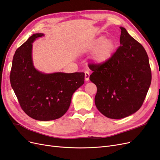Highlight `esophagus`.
I'll use <instances>...</instances> for the list:
<instances>
[{"instance_id": "esophagus-1", "label": "esophagus", "mask_w": 160, "mask_h": 160, "mask_svg": "<svg viewBox=\"0 0 160 160\" xmlns=\"http://www.w3.org/2000/svg\"><path fill=\"white\" fill-rule=\"evenodd\" d=\"M85 81L89 80V72L88 71H85Z\"/></svg>"}]
</instances>
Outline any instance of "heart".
I'll return each instance as SVG.
<instances>
[{
    "label": "heart",
    "mask_w": 160,
    "mask_h": 160,
    "mask_svg": "<svg viewBox=\"0 0 160 160\" xmlns=\"http://www.w3.org/2000/svg\"><path fill=\"white\" fill-rule=\"evenodd\" d=\"M115 42L108 38L101 37L87 48V51H93V59L97 63H103L111 57L115 49Z\"/></svg>",
    "instance_id": "b5f03b06"
}]
</instances>
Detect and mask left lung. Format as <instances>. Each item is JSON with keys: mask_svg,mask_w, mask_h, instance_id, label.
<instances>
[{"mask_svg": "<svg viewBox=\"0 0 160 160\" xmlns=\"http://www.w3.org/2000/svg\"><path fill=\"white\" fill-rule=\"evenodd\" d=\"M120 46L103 63H89L97 86V108L111 119L126 118L138 111L152 81L149 58L143 47L120 27Z\"/></svg>", "mask_w": 160, "mask_h": 160, "instance_id": "8db88e82", "label": "left lung"}]
</instances>
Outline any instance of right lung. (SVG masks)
<instances>
[{"label":"right lung","instance_id":"obj_1","mask_svg":"<svg viewBox=\"0 0 160 160\" xmlns=\"http://www.w3.org/2000/svg\"><path fill=\"white\" fill-rule=\"evenodd\" d=\"M43 36L36 33L14 53L10 74L12 88L25 113L38 121L59 119L68 110L72 95L84 83V72L45 74L32 64V43Z\"/></svg>","mask_w":160,"mask_h":160}]
</instances>
